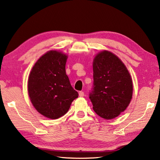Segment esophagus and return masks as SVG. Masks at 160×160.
Masks as SVG:
<instances>
[{"label": "esophagus", "mask_w": 160, "mask_h": 160, "mask_svg": "<svg viewBox=\"0 0 160 160\" xmlns=\"http://www.w3.org/2000/svg\"><path fill=\"white\" fill-rule=\"evenodd\" d=\"M84 95H85L84 92H82V91H80V92H79V96H80V97H84Z\"/></svg>", "instance_id": "esophagus-1"}]
</instances>
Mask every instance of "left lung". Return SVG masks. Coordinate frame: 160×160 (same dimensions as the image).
Returning <instances> with one entry per match:
<instances>
[{
	"mask_svg": "<svg viewBox=\"0 0 160 160\" xmlns=\"http://www.w3.org/2000/svg\"><path fill=\"white\" fill-rule=\"evenodd\" d=\"M132 80L124 63L115 54L104 50L93 60V86L89 98L93 110L106 120L120 115L132 97Z\"/></svg>",
	"mask_w": 160,
	"mask_h": 160,
	"instance_id": "1",
	"label": "left lung"
}]
</instances>
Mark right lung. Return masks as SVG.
I'll return each instance as SVG.
<instances>
[{"label": "right lung", "mask_w": 160, "mask_h": 160, "mask_svg": "<svg viewBox=\"0 0 160 160\" xmlns=\"http://www.w3.org/2000/svg\"><path fill=\"white\" fill-rule=\"evenodd\" d=\"M67 58L61 52L50 50L38 60L29 75L28 90L32 105L52 120L66 114L78 97L65 72Z\"/></svg>", "instance_id": "add662e5"}]
</instances>
